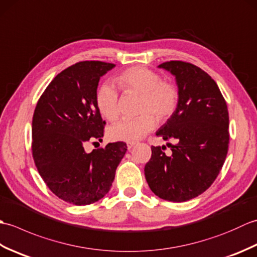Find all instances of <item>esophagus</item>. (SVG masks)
<instances>
[{"mask_svg":"<svg viewBox=\"0 0 257 257\" xmlns=\"http://www.w3.org/2000/svg\"><path fill=\"white\" fill-rule=\"evenodd\" d=\"M135 146H136L135 143H127V148H128V150H132Z\"/></svg>","mask_w":257,"mask_h":257,"instance_id":"esophagus-1","label":"esophagus"}]
</instances>
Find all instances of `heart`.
Listing matches in <instances>:
<instances>
[{
    "mask_svg": "<svg viewBox=\"0 0 257 257\" xmlns=\"http://www.w3.org/2000/svg\"><path fill=\"white\" fill-rule=\"evenodd\" d=\"M123 94L140 96L139 114L133 119H121L108 129L109 138L114 141L134 143L141 139L158 121H166L177 110L180 92L171 81L162 80L161 75L150 68L135 66L123 70L114 77ZM96 103L99 112L107 120L119 114L118 92L111 85L103 84L96 92Z\"/></svg>",
    "mask_w": 257,
    "mask_h": 257,
    "instance_id": "obj_1",
    "label": "heart"
}]
</instances>
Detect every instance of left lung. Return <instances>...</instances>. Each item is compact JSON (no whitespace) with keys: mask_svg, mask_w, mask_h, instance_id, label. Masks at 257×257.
I'll list each match as a JSON object with an SVG mask.
<instances>
[{"mask_svg":"<svg viewBox=\"0 0 257 257\" xmlns=\"http://www.w3.org/2000/svg\"><path fill=\"white\" fill-rule=\"evenodd\" d=\"M176 76L180 92L177 110L157 132L176 145L151 147L145 167L149 188L160 199L184 202L203 193L214 182L228 149V111L211 76L195 65L170 61L159 65Z\"/></svg>","mask_w":257,"mask_h":257,"instance_id":"obj_1","label":"left lung"}]
</instances>
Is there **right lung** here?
<instances>
[{"mask_svg": "<svg viewBox=\"0 0 257 257\" xmlns=\"http://www.w3.org/2000/svg\"><path fill=\"white\" fill-rule=\"evenodd\" d=\"M114 64L76 63L46 87L32 121V155L52 192L75 205H87L110 190L127 145L121 141L87 154L88 141L101 140L103 121L97 108L99 79Z\"/></svg>", "mask_w": 257, "mask_h": 257, "instance_id": "obj_1", "label": "right lung"}]
</instances>
